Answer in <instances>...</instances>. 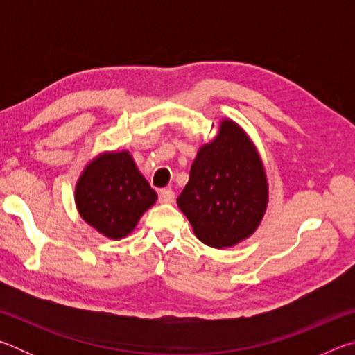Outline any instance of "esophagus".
<instances>
[{"label": "esophagus", "mask_w": 355, "mask_h": 355, "mask_svg": "<svg viewBox=\"0 0 355 355\" xmlns=\"http://www.w3.org/2000/svg\"><path fill=\"white\" fill-rule=\"evenodd\" d=\"M175 200V194L172 189H161L159 191V202L161 203H172Z\"/></svg>", "instance_id": "obj_1"}]
</instances>
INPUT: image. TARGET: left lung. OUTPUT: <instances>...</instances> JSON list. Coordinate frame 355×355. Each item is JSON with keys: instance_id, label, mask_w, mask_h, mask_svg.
I'll return each instance as SVG.
<instances>
[{"instance_id": "obj_1", "label": "left lung", "mask_w": 355, "mask_h": 355, "mask_svg": "<svg viewBox=\"0 0 355 355\" xmlns=\"http://www.w3.org/2000/svg\"><path fill=\"white\" fill-rule=\"evenodd\" d=\"M177 203L196 236L211 248H232L257 230L268 207V180L238 123L222 120L216 139L202 146Z\"/></svg>"}]
</instances>
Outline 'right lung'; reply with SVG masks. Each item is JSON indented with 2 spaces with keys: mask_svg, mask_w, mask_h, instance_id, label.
Returning <instances> with one entry per match:
<instances>
[{
  "mask_svg": "<svg viewBox=\"0 0 355 355\" xmlns=\"http://www.w3.org/2000/svg\"><path fill=\"white\" fill-rule=\"evenodd\" d=\"M81 218L101 235L125 238L156 202V192L127 150L101 153L83 171L75 189Z\"/></svg>",
  "mask_w": 355,
  "mask_h": 355,
  "instance_id": "obj_1",
  "label": "right lung"
}]
</instances>
